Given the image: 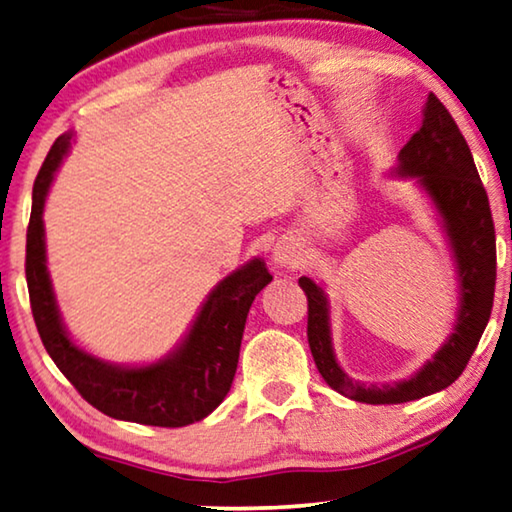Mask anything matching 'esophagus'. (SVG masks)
Segmentation results:
<instances>
[{
    "label": "esophagus",
    "mask_w": 512,
    "mask_h": 512,
    "mask_svg": "<svg viewBox=\"0 0 512 512\" xmlns=\"http://www.w3.org/2000/svg\"><path fill=\"white\" fill-rule=\"evenodd\" d=\"M271 259L278 269H294L301 259V250L296 248L292 241H278L276 246H273Z\"/></svg>",
    "instance_id": "obj_1"
}]
</instances>
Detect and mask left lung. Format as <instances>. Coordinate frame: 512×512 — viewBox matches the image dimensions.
<instances>
[{
	"label": "left lung",
	"mask_w": 512,
	"mask_h": 512,
	"mask_svg": "<svg viewBox=\"0 0 512 512\" xmlns=\"http://www.w3.org/2000/svg\"><path fill=\"white\" fill-rule=\"evenodd\" d=\"M395 174L416 179L441 216L460 282V308L453 333L432 361L409 379L365 386L349 377L335 358L326 292L315 280L299 278V285L308 296V342L319 375L333 391L365 404L411 402L451 386L467 368L480 335L490 322L497 285V239L490 200L467 140L451 112L434 94L427 96L421 128L400 149Z\"/></svg>",
	"instance_id": "8db88e82"
}]
</instances>
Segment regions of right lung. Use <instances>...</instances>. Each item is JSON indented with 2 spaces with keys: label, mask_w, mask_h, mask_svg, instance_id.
Instances as JSON below:
<instances>
[{
  "label": "right lung",
  "mask_w": 512,
  "mask_h": 512,
  "mask_svg": "<svg viewBox=\"0 0 512 512\" xmlns=\"http://www.w3.org/2000/svg\"><path fill=\"white\" fill-rule=\"evenodd\" d=\"M68 147L71 133H64L45 156L34 181L27 227L29 303L45 352L75 391L105 416L156 427L202 421L230 393L248 310L273 276L262 259L255 257L220 280L181 345L156 363L128 368L91 356L66 333L45 266V197Z\"/></svg>",
  "instance_id": "right-lung-1"
}]
</instances>
